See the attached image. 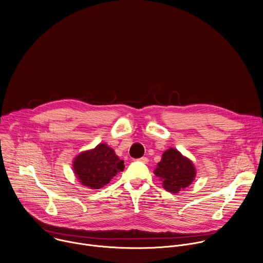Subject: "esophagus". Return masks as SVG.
<instances>
[{"label": "esophagus", "mask_w": 263, "mask_h": 263, "mask_svg": "<svg viewBox=\"0 0 263 263\" xmlns=\"http://www.w3.org/2000/svg\"><path fill=\"white\" fill-rule=\"evenodd\" d=\"M138 161H139V162H141V163H143V164H147V162H148V159H147L146 157H142V158L138 159Z\"/></svg>", "instance_id": "obj_1"}]
</instances>
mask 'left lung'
<instances>
[{
  "mask_svg": "<svg viewBox=\"0 0 263 263\" xmlns=\"http://www.w3.org/2000/svg\"><path fill=\"white\" fill-rule=\"evenodd\" d=\"M155 174L167 192L177 194L192 184L196 177V168L193 162L177 149L169 148L163 154Z\"/></svg>",
  "mask_w": 263,
  "mask_h": 263,
  "instance_id": "1",
  "label": "left lung"
}]
</instances>
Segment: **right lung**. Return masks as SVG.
I'll return each mask as SVG.
<instances>
[{
  "label": "right lung",
  "mask_w": 263,
  "mask_h": 263,
  "mask_svg": "<svg viewBox=\"0 0 263 263\" xmlns=\"http://www.w3.org/2000/svg\"><path fill=\"white\" fill-rule=\"evenodd\" d=\"M73 172L82 185L99 190L125 168L115 151L105 143L78 155L73 161Z\"/></svg>",
  "instance_id": "1"
}]
</instances>
